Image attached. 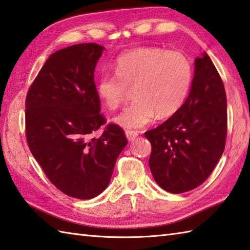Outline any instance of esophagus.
Returning a JSON list of instances; mask_svg holds the SVG:
<instances>
[{
	"label": "esophagus",
	"instance_id": "esophagus-1",
	"mask_svg": "<svg viewBox=\"0 0 250 250\" xmlns=\"http://www.w3.org/2000/svg\"><path fill=\"white\" fill-rule=\"evenodd\" d=\"M138 135H139V133L135 131H130V130L125 131V136H126V139H128V141H133Z\"/></svg>",
	"mask_w": 250,
	"mask_h": 250
}]
</instances>
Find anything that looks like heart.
I'll use <instances>...</instances> for the list:
<instances>
[{"label":"heart","instance_id":"1","mask_svg":"<svg viewBox=\"0 0 250 250\" xmlns=\"http://www.w3.org/2000/svg\"><path fill=\"white\" fill-rule=\"evenodd\" d=\"M116 75L104 73L96 92L107 108L115 110L129 94L134 101L115 118L125 129H141L157 114L172 116L183 106L192 85L193 68L188 58L177 51L139 47L117 58Z\"/></svg>","mask_w":250,"mask_h":250}]
</instances>
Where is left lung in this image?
Instances as JSON below:
<instances>
[{
	"instance_id": "obj_1",
	"label": "left lung",
	"mask_w": 250,
	"mask_h": 250,
	"mask_svg": "<svg viewBox=\"0 0 250 250\" xmlns=\"http://www.w3.org/2000/svg\"><path fill=\"white\" fill-rule=\"evenodd\" d=\"M227 95L208 54L195 60L194 78L183 106L157 128L145 132L151 144L149 168L170 193L196 188L213 171L227 140Z\"/></svg>"
}]
</instances>
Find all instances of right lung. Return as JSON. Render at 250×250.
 <instances>
[{
    "mask_svg": "<svg viewBox=\"0 0 250 250\" xmlns=\"http://www.w3.org/2000/svg\"><path fill=\"white\" fill-rule=\"evenodd\" d=\"M104 46L82 43L53 53L26 99V138L48 180L70 197L90 199L105 190L128 140L106 124L94 82Z\"/></svg>",
    "mask_w": 250,
    "mask_h": 250,
    "instance_id": "obj_1",
    "label": "right lung"
}]
</instances>
